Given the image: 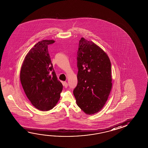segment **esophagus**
Segmentation results:
<instances>
[{
	"instance_id": "esophagus-1",
	"label": "esophagus",
	"mask_w": 148,
	"mask_h": 148,
	"mask_svg": "<svg viewBox=\"0 0 148 148\" xmlns=\"http://www.w3.org/2000/svg\"><path fill=\"white\" fill-rule=\"evenodd\" d=\"M63 86H64V87L67 88L68 86V84L67 83V82H64V83H63Z\"/></svg>"
}]
</instances>
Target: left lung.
I'll return each instance as SVG.
<instances>
[{
  "instance_id": "8db88e82",
  "label": "left lung",
  "mask_w": 148,
  "mask_h": 148,
  "mask_svg": "<svg viewBox=\"0 0 148 148\" xmlns=\"http://www.w3.org/2000/svg\"><path fill=\"white\" fill-rule=\"evenodd\" d=\"M77 62L78 83L73 90L76 103L87 114L97 113L104 106L112 89L110 61L99 46L82 38Z\"/></svg>"
}]
</instances>
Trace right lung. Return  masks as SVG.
<instances>
[{"instance_id":"obj_1","label":"right lung","mask_w":148,"mask_h":148,"mask_svg":"<svg viewBox=\"0 0 148 148\" xmlns=\"http://www.w3.org/2000/svg\"><path fill=\"white\" fill-rule=\"evenodd\" d=\"M55 41L44 40L36 43L25 58L20 80L28 99L36 109L48 111L58 102L63 86L58 80L48 51Z\"/></svg>"}]
</instances>
